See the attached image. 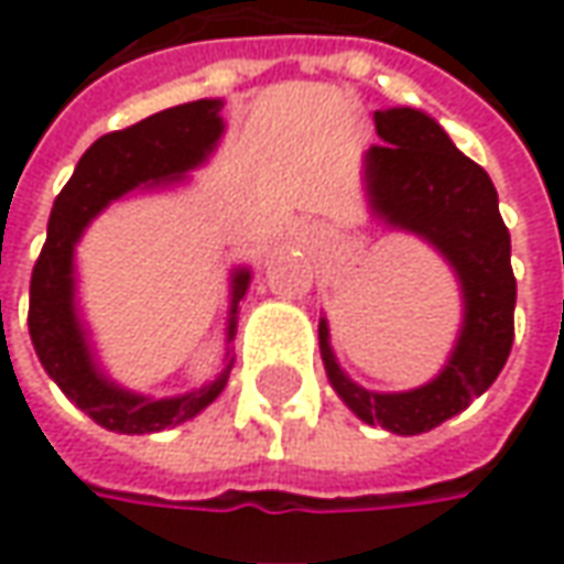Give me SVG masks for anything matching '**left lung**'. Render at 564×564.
<instances>
[{
	"label": "left lung",
	"instance_id": "left-lung-1",
	"mask_svg": "<svg viewBox=\"0 0 564 564\" xmlns=\"http://www.w3.org/2000/svg\"><path fill=\"white\" fill-rule=\"evenodd\" d=\"M381 145L362 158L372 217L425 241L459 285L463 319L437 376L410 391H369L335 357L328 319H319V354L332 391L366 425L422 434L463 413L497 381L512 350L516 275L500 198L485 170L453 145L444 127L419 108L372 115Z\"/></svg>",
	"mask_w": 564,
	"mask_h": 564
}]
</instances>
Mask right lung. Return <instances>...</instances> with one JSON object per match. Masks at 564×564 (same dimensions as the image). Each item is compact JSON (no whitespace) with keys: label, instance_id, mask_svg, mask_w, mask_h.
<instances>
[{"label":"right lung","instance_id":"add662e5","mask_svg":"<svg viewBox=\"0 0 564 564\" xmlns=\"http://www.w3.org/2000/svg\"><path fill=\"white\" fill-rule=\"evenodd\" d=\"M226 120L223 98H198L145 117L127 130L96 139L79 158L74 176L55 198L43 254L30 279V341L64 397L96 425L117 434H154L176 429L204 413L223 394L232 372V338L238 301L251 285V267L229 270L226 354L223 369L202 388L185 394L151 397L132 391L108 376L98 360L93 328L79 307L77 245L108 204L130 192H164L188 183L192 170L204 167L220 145Z\"/></svg>","mask_w":564,"mask_h":564}]
</instances>
